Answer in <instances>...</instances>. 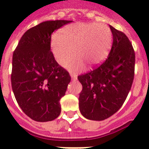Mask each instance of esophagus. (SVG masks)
Listing matches in <instances>:
<instances>
[{
    "instance_id": "obj_1",
    "label": "esophagus",
    "mask_w": 149,
    "mask_h": 149,
    "mask_svg": "<svg viewBox=\"0 0 149 149\" xmlns=\"http://www.w3.org/2000/svg\"><path fill=\"white\" fill-rule=\"evenodd\" d=\"M70 76H71L72 79H73V80H74V81L77 79V76H76L75 74H73V73H71V75H70Z\"/></svg>"
}]
</instances>
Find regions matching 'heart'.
I'll use <instances>...</instances> for the list:
<instances>
[{
  "label": "heart",
  "instance_id": "heart-1",
  "mask_svg": "<svg viewBox=\"0 0 149 149\" xmlns=\"http://www.w3.org/2000/svg\"><path fill=\"white\" fill-rule=\"evenodd\" d=\"M112 43L110 29L104 23H76L60 29L58 37L51 40V49L59 65H64L75 55L69 65L70 70L76 71L83 68L101 64L106 59Z\"/></svg>",
  "mask_w": 149,
  "mask_h": 149
}]
</instances>
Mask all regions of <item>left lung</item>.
Masks as SVG:
<instances>
[{"label":"left lung","mask_w":149,"mask_h":149,"mask_svg":"<svg viewBox=\"0 0 149 149\" xmlns=\"http://www.w3.org/2000/svg\"><path fill=\"white\" fill-rule=\"evenodd\" d=\"M109 27L113 42L108 57L96 68L78 76L82 85L79 109L93 120L107 119L118 110L134 80L135 53L131 42L124 33Z\"/></svg>","instance_id":"obj_1"}]
</instances>
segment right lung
<instances>
[{"instance_id": "obj_1", "label": "right lung", "mask_w": 149, "mask_h": 149, "mask_svg": "<svg viewBox=\"0 0 149 149\" xmlns=\"http://www.w3.org/2000/svg\"><path fill=\"white\" fill-rule=\"evenodd\" d=\"M70 20L45 21L24 33L12 56L11 81L20 107L35 121H51L61 112L70 76L55 60L51 34Z\"/></svg>"}]
</instances>
